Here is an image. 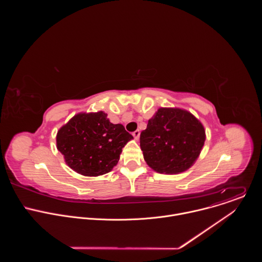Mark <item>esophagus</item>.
Here are the masks:
<instances>
[{"label":"esophagus","instance_id":"1","mask_svg":"<svg viewBox=\"0 0 262 262\" xmlns=\"http://www.w3.org/2000/svg\"><path fill=\"white\" fill-rule=\"evenodd\" d=\"M133 136H134V138L135 139H139V137H140V130L139 129H137V130H135L134 133H133Z\"/></svg>","mask_w":262,"mask_h":262}]
</instances>
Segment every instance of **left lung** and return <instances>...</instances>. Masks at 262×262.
I'll use <instances>...</instances> for the list:
<instances>
[{
  "label": "left lung",
  "mask_w": 262,
  "mask_h": 262,
  "mask_svg": "<svg viewBox=\"0 0 262 262\" xmlns=\"http://www.w3.org/2000/svg\"><path fill=\"white\" fill-rule=\"evenodd\" d=\"M205 141L203 125L180 108L161 107L140 135L147 165L159 173L188 170L200 155Z\"/></svg>",
  "instance_id": "1"
}]
</instances>
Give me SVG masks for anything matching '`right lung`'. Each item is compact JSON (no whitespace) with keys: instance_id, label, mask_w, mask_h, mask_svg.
Instances as JSON below:
<instances>
[{"instance_id":"obj_1","label":"right lung","mask_w":262,"mask_h":262,"mask_svg":"<svg viewBox=\"0 0 262 262\" xmlns=\"http://www.w3.org/2000/svg\"><path fill=\"white\" fill-rule=\"evenodd\" d=\"M133 139L122 124H113L103 112L72 117L57 135V148L67 165L85 176L110 172L122 148Z\"/></svg>"}]
</instances>
